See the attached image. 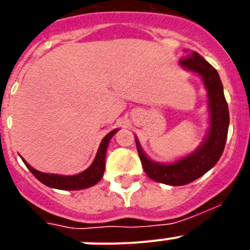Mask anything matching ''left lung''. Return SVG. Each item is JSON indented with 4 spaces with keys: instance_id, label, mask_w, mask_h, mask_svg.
<instances>
[{
    "instance_id": "obj_1",
    "label": "left lung",
    "mask_w": 250,
    "mask_h": 250,
    "mask_svg": "<svg viewBox=\"0 0 250 250\" xmlns=\"http://www.w3.org/2000/svg\"><path fill=\"white\" fill-rule=\"evenodd\" d=\"M187 52V59L180 60L179 65L184 70L202 77L208 96L209 127L202 144L190 154L171 163H159L149 158L144 152L135 136L136 147L145 173L154 182L167 185H185L204 175L218 163L224 151L228 136L229 110L225 100L223 83L219 74L198 52Z\"/></svg>"
}]
</instances>
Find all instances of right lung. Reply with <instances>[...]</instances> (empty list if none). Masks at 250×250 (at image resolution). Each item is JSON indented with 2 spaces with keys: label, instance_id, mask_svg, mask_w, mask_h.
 Wrapping results in <instances>:
<instances>
[{
  "label": "right lung",
  "instance_id": "right-lung-1",
  "mask_svg": "<svg viewBox=\"0 0 250 250\" xmlns=\"http://www.w3.org/2000/svg\"><path fill=\"white\" fill-rule=\"evenodd\" d=\"M118 131L119 129L112 130L103 139L92 164L87 169L76 174V175H60V174L42 173V171L34 169L30 164L26 163L25 159L22 156L21 158L26 164V167H28V170L34 174L35 178L40 180L42 184H45L46 187L54 188V189H61V190H81V189L94 187L95 184H98L103 179L104 171H105L106 150H107L111 138Z\"/></svg>",
  "mask_w": 250,
  "mask_h": 250
}]
</instances>
